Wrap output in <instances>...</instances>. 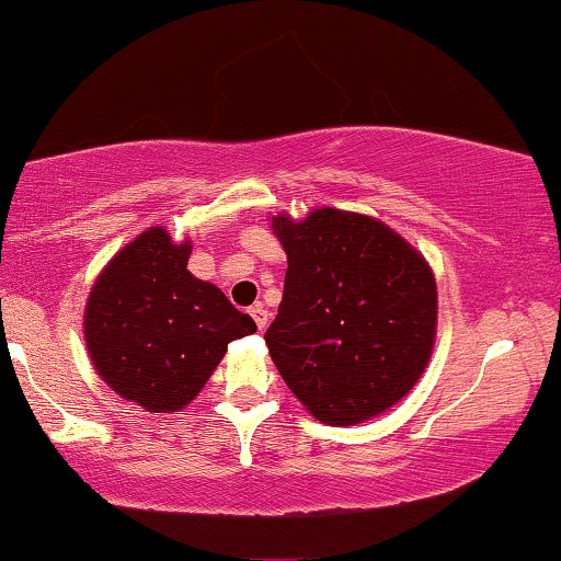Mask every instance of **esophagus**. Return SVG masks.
Here are the masks:
<instances>
[{
    "label": "esophagus",
    "instance_id": "obj_1",
    "mask_svg": "<svg viewBox=\"0 0 561 561\" xmlns=\"http://www.w3.org/2000/svg\"><path fill=\"white\" fill-rule=\"evenodd\" d=\"M251 316H253V321H256L259 331H264L266 325H268V310L264 308V305H253V308H251Z\"/></svg>",
    "mask_w": 561,
    "mask_h": 561
}]
</instances>
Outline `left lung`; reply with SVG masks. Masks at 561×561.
<instances>
[{"mask_svg": "<svg viewBox=\"0 0 561 561\" xmlns=\"http://www.w3.org/2000/svg\"><path fill=\"white\" fill-rule=\"evenodd\" d=\"M287 253L279 313L264 339L316 420L359 424L411 391L430 363L437 287L427 261L378 219L316 209L274 217Z\"/></svg>", "mask_w": 561, "mask_h": 561, "instance_id": "obj_1", "label": "left lung"}]
</instances>
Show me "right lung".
Wrapping results in <instances>:
<instances>
[{
  "label": "right lung",
  "mask_w": 561,
  "mask_h": 561,
  "mask_svg": "<svg viewBox=\"0 0 561 561\" xmlns=\"http://www.w3.org/2000/svg\"><path fill=\"white\" fill-rule=\"evenodd\" d=\"M191 243L152 228L118 251L92 287L84 342L122 399L179 411L196 399L228 344L256 331L209 282L188 272Z\"/></svg>",
  "instance_id": "right-lung-1"
}]
</instances>
